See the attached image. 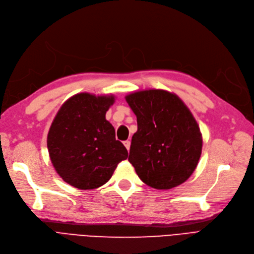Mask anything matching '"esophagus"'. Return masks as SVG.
Segmentation results:
<instances>
[{
	"label": "esophagus",
	"mask_w": 254,
	"mask_h": 254,
	"mask_svg": "<svg viewBox=\"0 0 254 254\" xmlns=\"http://www.w3.org/2000/svg\"><path fill=\"white\" fill-rule=\"evenodd\" d=\"M130 145H131V141L130 140H125L124 141V146L126 147V149L129 151V149H130Z\"/></svg>",
	"instance_id": "34e87169"
}]
</instances>
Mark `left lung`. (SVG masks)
Wrapping results in <instances>:
<instances>
[{
    "label": "left lung",
    "mask_w": 254,
    "mask_h": 254,
    "mask_svg": "<svg viewBox=\"0 0 254 254\" xmlns=\"http://www.w3.org/2000/svg\"><path fill=\"white\" fill-rule=\"evenodd\" d=\"M136 116L128 160L140 180L170 190L189 179L202 151V134L190 109L177 95L147 89L126 97Z\"/></svg>",
    "instance_id": "8db88e82"
}]
</instances>
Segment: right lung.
<instances>
[{"label": "right lung", "mask_w": 254, "mask_h": 254, "mask_svg": "<svg viewBox=\"0 0 254 254\" xmlns=\"http://www.w3.org/2000/svg\"><path fill=\"white\" fill-rule=\"evenodd\" d=\"M115 96L77 94L63 104L50 127L47 145L51 161L66 184L79 190L105 185L127 149L116 139L105 119Z\"/></svg>", "instance_id": "right-lung-1"}]
</instances>
